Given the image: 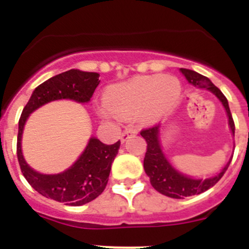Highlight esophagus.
<instances>
[{
	"instance_id": "1",
	"label": "esophagus",
	"mask_w": 249,
	"mask_h": 249,
	"mask_svg": "<svg viewBox=\"0 0 249 249\" xmlns=\"http://www.w3.org/2000/svg\"><path fill=\"white\" fill-rule=\"evenodd\" d=\"M136 133H137V129L133 128V127H127V128L124 129L122 133H121V141H122V142H124V141H126L129 136L136 135Z\"/></svg>"
}]
</instances>
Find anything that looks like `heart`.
I'll use <instances>...</instances> for the list:
<instances>
[{"instance_id":"obj_1","label":"heart","mask_w":249,"mask_h":249,"mask_svg":"<svg viewBox=\"0 0 249 249\" xmlns=\"http://www.w3.org/2000/svg\"><path fill=\"white\" fill-rule=\"evenodd\" d=\"M182 86L173 76H141L122 85L112 86L106 93V105L98 108L105 118L116 114L131 117L141 114L147 121H156L168 114L181 100Z\"/></svg>"}]
</instances>
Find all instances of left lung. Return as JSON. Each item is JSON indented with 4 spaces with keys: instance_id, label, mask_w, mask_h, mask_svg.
<instances>
[{
    "instance_id": "left-lung-1",
    "label": "left lung",
    "mask_w": 249,
    "mask_h": 249,
    "mask_svg": "<svg viewBox=\"0 0 249 249\" xmlns=\"http://www.w3.org/2000/svg\"><path fill=\"white\" fill-rule=\"evenodd\" d=\"M181 71L186 76L188 82L197 86V87L210 89L211 92H213L219 98V101H221L222 105L226 108V112H227L230 127L232 129L233 135H234V121H233L232 114H231L227 98L222 93L221 89L218 87H215L207 77L202 76V74L197 73V72L192 71V70L181 68ZM158 133H160V124H155V126L148 127V128H144L141 131V136L147 142V151L146 155H144L143 167L147 176L149 177V182H151L152 187L160 193H162V195L167 196V197L181 199L184 198V197H190V196L206 192L207 190H210L211 187L214 186L223 177L228 166H230L231 160L222 169L221 173H218V175L212 178H207L204 181H202V179H192V178L187 177V176L177 172L169 164L168 160H166L163 152L160 149Z\"/></svg>"
}]
</instances>
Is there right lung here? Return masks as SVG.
Here are the masks:
<instances>
[{
	"instance_id": "obj_1",
	"label": "right lung",
	"mask_w": 249,
	"mask_h": 249,
	"mask_svg": "<svg viewBox=\"0 0 249 249\" xmlns=\"http://www.w3.org/2000/svg\"><path fill=\"white\" fill-rule=\"evenodd\" d=\"M100 74L70 70L41 83L34 91L22 111L17 135V158L22 175L28 183L46 198L54 199L70 206H82L97 198L105 191L111 166L118 153L121 142L105 144L97 138H91L81 157L72 167L58 175H42L31 168L23 160L21 138L23 126L31 112L45 103L61 98L77 102H89L98 86Z\"/></svg>"
}]
</instances>
